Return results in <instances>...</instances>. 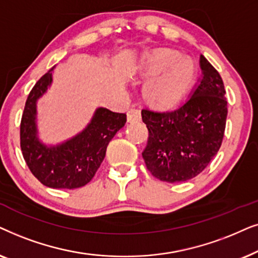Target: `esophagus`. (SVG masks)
Segmentation results:
<instances>
[{
    "label": "esophagus",
    "mask_w": 258,
    "mask_h": 258,
    "mask_svg": "<svg viewBox=\"0 0 258 258\" xmlns=\"http://www.w3.org/2000/svg\"><path fill=\"white\" fill-rule=\"evenodd\" d=\"M127 120L128 122H138L142 120V113H140V109L138 108H131L128 112H127Z\"/></svg>",
    "instance_id": "esophagus-1"
}]
</instances>
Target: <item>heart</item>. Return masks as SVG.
Masks as SVG:
<instances>
[{"label":"heart","instance_id":"obj_1","mask_svg":"<svg viewBox=\"0 0 258 258\" xmlns=\"http://www.w3.org/2000/svg\"><path fill=\"white\" fill-rule=\"evenodd\" d=\"M145 72L154 75L145 86L147 99L157 105H171L187 87L194 74V63L186 57H179L174 50L158 49L146 57Z\"/></svg>","mask_w":258,"mask_h":258}]
</instances>
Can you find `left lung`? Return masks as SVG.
<instances>
[{
    "label": "left lung",
    "instance_id": "1",
    "mask_svg": "<svg viewBox=\"0 0 258 258\" xmlns=\"http://www.w3.org/2000/svg\"><path fill=\"white\" fill-rule=\"evenodd\" d=\"M199 63L203 74L184 104L172 111H142L149 130L143 158L151 174L166 183H181L203 172L224 137V84L203 55Z\"/></svg>",
    "mask_w": 258,
    "mask_h": 258
}]
</instances>
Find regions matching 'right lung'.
<instances>
[{
    "label": "right lung",
    "mask_w": 258,
    "mask_h": 258,
    "mask_svg": "<svg viewBox=\"0 0 258 258\" xmlns=\"http://www.w3.org/2000/svg\"><path fill=\"white\" fill-rule=\"evenodd\" d=\"M51 82V73L41 77L27 98L20 125V145L30 172L53 188H77L93 179L106 149L126 122L125 113L99 108L87 128L62 145L47 147L36 138V100Z\"/></svg>",
    "instance_id": "add662e5"
}]
</instances>
